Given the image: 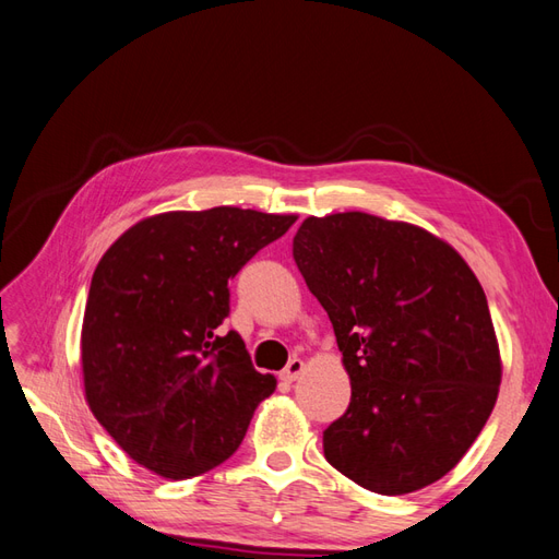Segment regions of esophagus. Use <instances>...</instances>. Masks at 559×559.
Wrapping results in <instances>:
<instances>
[{"instance_id":"esophagus-1","label":"esophagus","mask_w":559,"mask_h":559,"mask_svg":"<svg viewBox=\"0 0 559 559\" xmlns=\"http://www.w3.org/2000/svg\"><path fill=\"white\" fill-rule=\"evenodd\" d=\"M304 369H306V365H304V359H289V365H286L284 369H282V373H280V379L282 381H286V383H294L300 373H304Z\"/></svg>"}]
</instances>
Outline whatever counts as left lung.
<instances>
[{
    "instance_id": "8db88e82",
    "label": "left lung",
    "mask_w": 559,
    "mask_h": 559,
    "mask_svg": "<svg viewBox=\"0 0 559 559\" xmlns=\"http://www.w3.org/2000/svg\"><path fill=\"white\" fill-rule=\"evenodd\" d=\"M294 261L326 310L350 404L324 430V456L383 496L454 467L499 397L501 353L487 296L461 253L404 221L365 211L310 216Z\"/></svg>"
}]
</instances>
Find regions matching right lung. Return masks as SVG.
I'll use <instances>...</instances> for the list:
<instances>
[{"label": "right lung", "mask_w": 559, "mask_h": 559, "mask_svg": "<svg viewBox=\"0 0 559 559\" xmlns=\"http://www.w3.org/2000/svg\"><path fill=\"white\" fill-rule=\"evenodd\" d=\"M294 214L214 206L143 218L103 253L82 324L84 395L127 454L169 479L230 459L275 392L237 331L233 280Z\"/></svg>", "instance_id": "add662e5"}]
</instances>
